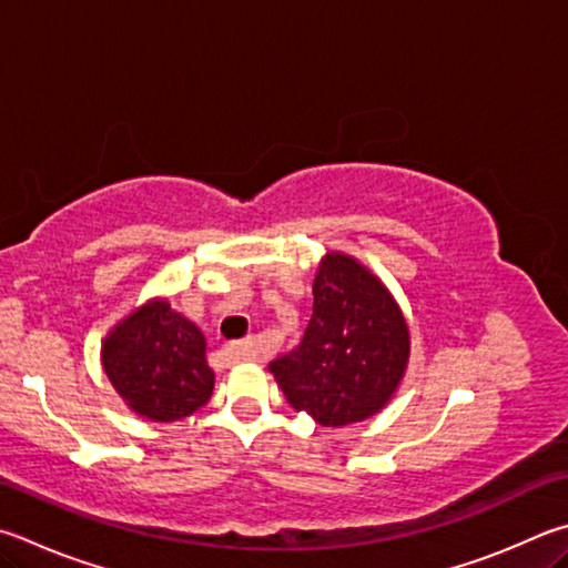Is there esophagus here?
I'll list each match as a JSON object with an SVG mask.
<instances>
[{
	"instance_id": "1",
	"label": "esophagus",
	"mask_w": 568,
	"mask_h": 568,
	"mask_svg": "<svg viewBox=\"0 0 568 568\" xmlns=\"http://www.w3.org/2000/svg\"><path fill=\"white\" fill-rule=\"evenodd\" d=\"M223 353L229 355L231 363H253V359H257L253 339H241V343H229V345H225Z\"/></svg>"
}]
</instances>
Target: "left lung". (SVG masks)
I'll return each mask as SVG.
<instances>
[{"label":"left lung","mask_w":568,"mask_h":568,"mask_svg":"<svg viewBox=\"0 0 568 568\" xmlns=\"http://www.w3.org/2000/svg\"><path fill=\"white\" fill-rule=\"evenodd\" d=\"M407 363L409 327L395 295L357 257L325 253L303 343L271 363L287 402L323 427L355 425L385 409Z\"/></svg>","instance_id":"left-lung-1"}]
</instances>
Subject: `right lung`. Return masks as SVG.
Returning <instances> with one entry per match:
<instances>
[{
    "label": "right lung",
    "mask_w": 568,
    "mask_h": 568,
    "mask_svg": "<svg viewBox=\"0 0 568 568\" xmlns=\"http://www.w3.org/2000/svg\"><path fill=\"white\" fill-rule=\"evenodd\" d=\"M101 367L126 407L151 422L193 415L211 399L215 385L205 335L173 311L169 297H151L109 329Z\"/></svg>",
    "instance_id": "add662e5"
}]
</instances>
